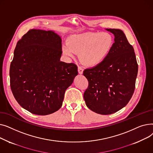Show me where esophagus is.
<instances>
[{
    "mask_svg": "<svg viewBox=\"0 0 153 153\" xmlns=\"http://www.w3.org/2000/svg\"><path fill=\"white\" fill-rule=\"evenodd\" d=\"M83 68L81 67V66H78V72L79 74H82L83 73Z\"/></svg>",
    "mask_w": 153,
    "mask_h": 153,
    "instance_id": "1",
    "label": "esophagus"
}]
</instances>
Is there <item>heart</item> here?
<instances>
[{"mask_svg":"<svg viewBox=\"0 0 153 153\" xmlns=\"http://www.w3.org/2000/svg\"><path fill=\"white\" fill-rule=\"evenodd\" d=\"M113 45L114 38L107 32L83 33L71 36L68 45L62 46V51L71 57L79 53V59L83 64L95 67L107 58Z\"/></svg>","mask_w":153,"mask_h":153,"instance_id":"1","label":"heart"}]
</instances>
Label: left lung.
I'll return each instance as SVG.
<instances>
[{"instance_id":"obj_1","label":"left lung","mask_w":153,"mask_h":153,"mask_svg":"<svg viewBox=\"0 0 153 153\" xmlns=\"http://www.w3.org/2000/svg\"><path fill=\"white\" fill-rule=\"evenodd\" d=\"M115 36L111 50L99 65L84 71L89 82L84 94L86 105L101 115L123 108L135 89L138 66L133 47L120 29H106Z\"/></svg>"}]
</instances>
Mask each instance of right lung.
<instances>
[{
  "label": "right lung",
  "mask_w": 153,
  "mask_h": 153,
  "mask_svg": "<svg viewBox=\"0 0 153 153\" xmlns=\"http://www.w3.org/2000/svg\"><path fill=\"white\" fill-rule=\"evenodd\" d=\"M62 53L61 37L53 31L31 29L17 42L10 67V87L20 105L31 114L58 110L78 74L75 64L60 61Z\"/></svg>",
  "instance_id": "obj_1"
}]
</instances>
